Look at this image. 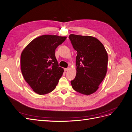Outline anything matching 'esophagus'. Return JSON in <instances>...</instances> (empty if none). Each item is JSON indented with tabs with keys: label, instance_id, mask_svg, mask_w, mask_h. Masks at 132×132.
<instances>
[{
	"label": "esophagus",
	"instance_id": "1",
	"mask_svg": "<svg viewBox=\"0 0 132 132\" xmlns=\"http://www.w3.org/2000/svg\"><path fill=\"white\" fill-rule=\"evenodd\" d=\"M69 68H64V71H67L69 70Z\"/></svg>",
	"mask_w": 132,
	"mask_h": 132
}]
</instances>
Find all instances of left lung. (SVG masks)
Listing matches in <instances>:
<instances>
[{
    "label": "left lung",
    "instance_id": "8db88e82",
    "mask_svg": "<svg viewBox=\"0 0 132 132\" xmlns=\"http://www.w3.org/2000/svg\"><path fill=\"white\" fill-rule=\"evenodd\" d=\"M69 38L78 52L76 74L75 78L71 81L72 87L81 94H93L105 77L108 53L103 44L93 37L70 34Z\"/></svg>",
    "mask_w": 132,
    "mask_h": 132
}]
</instances>
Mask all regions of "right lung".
<instances>
[{"instance_id": "1", "label": "right lung", "mask_w": 132, "mask_h": 132, "mask_svg": "<svg viewBox=\"0 0 132 132\" xmlns=\"http://www.w3.org/2000/svg\"><path fill=\"white\" fill-rule=\"evenodd\" d=\"M66 37L44 35L27 45L21 55L23 76L33 91L46 94L56 88L64 69L58 65L55 50Z\"/></svg>"}]
</instances>
